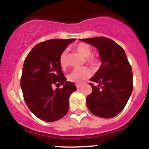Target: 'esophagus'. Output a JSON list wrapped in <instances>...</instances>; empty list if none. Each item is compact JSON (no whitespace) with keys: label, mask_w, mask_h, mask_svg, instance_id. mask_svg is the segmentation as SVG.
Instances as JSON below:
<instances>
[{"label":"esophagus","mask_w":149,"mask_h":149,"mask_svg":"<svg viewBox=\"0 0 149 149\" xmlns=\"http://www.w3.org/2000/svg\"><path fill=\"white\" fill-rule=\"evenodd\" d=\"M76 85V88L78 89H79L80 87L82 86V84H80V83H77V84Z\"/></svg>","instance_id":"esophagus-1"}]
</instances>
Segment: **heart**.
<instances>
[{
    "mask_svg": "<svg viewBox=\"0 0 149 149\" xmlns=\"http://www.w3.org/2000/svg\"><path fill=\"white\" fill-rule=\"evenodd\" d=\"M76 50L80 53L85 57V61L86 64L90 65L93 69H97L100 66V61L98 58L91 55L92 49L88 44L85 42H80L76 46ZM59 62L61 69H65L68 66L67 49L63 50L59 55ZM92 75V71L88 67L84 66L81 68L74 69L69 73L67 76L68 80L74 83H80L86 79L91 77Z\"/></svg>",
    "mask_w": 149,
    "mask_h": 149,
    "instance_id": "obj_1",
    "label": "heart"
}]
</instances>
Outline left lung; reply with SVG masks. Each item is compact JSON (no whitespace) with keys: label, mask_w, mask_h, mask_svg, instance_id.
Here are the masks:
<instances>
[{"label":"left lung","mask_w":149,"mask_h":149,"mask_svg":"<svg viewBox=\"0 0 149 149\" xmlns=\"http://www.w3.org/2000/svg\"><path fill=\"white\" fill-rule=\"evenodd\" d=\"M98 49L102 63L90 83L92 92L86 98L87 106L94 115L104 118L117 116L125 107L133 90L131 65L125 50L106 37L81 39Z\"/></svg>","instance_id":"1"}]
</instances>
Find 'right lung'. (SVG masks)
Returning a JSON list of instances; mask_svg holds the SVG:
<instances>
[{"instance_id":"obj_1","label":"right lung","mask_w":149,"mask_h":149,"mask_svg":"<svg viewBox=\"0 0 149 149\" xmlns=\"http://www.w3.org/2000/svg\"><path fill=\"white\" fill-rule=\"evenodd\" d=\"M51 39L34 46L24 63L21 88L27 107L42 120L53 122L61 119L69 111V99L77 90L66 78L59 65V55L68 45L75 40ZM62 88L53 90V85Z\"/></svg>"}]
</instances>
